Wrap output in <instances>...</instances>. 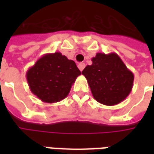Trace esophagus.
Wrapping results in <instances>:
<instances>
[{
	"mask_svg": "<svg viewBox=\"0 0 154 154\" xmlns=\"http://www.w3.org/2000/svg\"><path fill=\"white\" fill-rule=\"evenodd\" d=\"M85 66H86V65H85V63H79L78 65H77V67H78V68H79V70H80L81 72L83 70Z\"/></svg>",
	"mask_w": 154,
	"mask_h": 154,
	"instance_id": "1",
	"label": "esophagus"
}]
</instances>
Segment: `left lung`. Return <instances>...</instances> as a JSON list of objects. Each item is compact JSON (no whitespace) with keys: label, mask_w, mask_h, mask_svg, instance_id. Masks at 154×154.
Here are the masks:
<instances>
[{"label":"left lung","mask_w":154,"mask_h":154,"mask_svg":"<svg viewBox=\"0 0 154 154\" xmlns=\"http://www.w3.org/2000/svg\"><path fill=\"white\" fill-rule=\"evenodd\" d=\"M82 72L94 99L106 106L122 102L132 91L134 76L116 53H97Z\"/></svg>","instance_id":"left-lung-1"}]
</instances>
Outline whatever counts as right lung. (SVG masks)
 I'll list each match as a JSON object with an SVG mask.
<instances>
[{"label":"right lung","instance_id":"add662e5","mask_svg":"<svg viewBox=\"0 0 154 154\" xmlns=\"http://www.w3.org/2000/svg\"><path fill=\"white\" fill-rule=\"evenodd\" d=\"M79 75L75 62L56 52L39 57L27 71L26 79L31 92L39 100L55 103L67 97Z\"/></svg>","mask_w":154,"mask_h":154}]
</instances>
